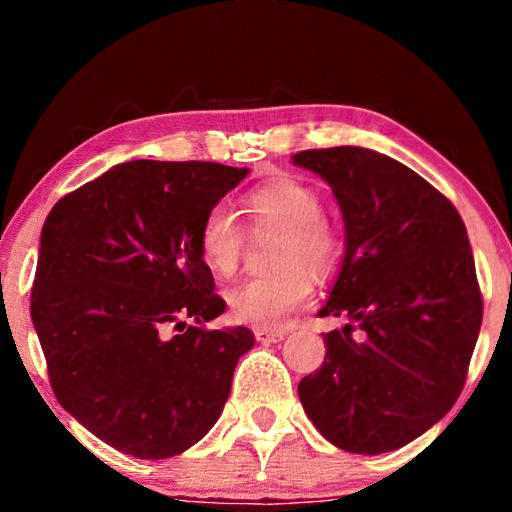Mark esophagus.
<instances>
[{
	"mask_svg": "<svg viewBox=\"0 0 512 512\" xmlns=\"http://www.w3.org/2000/svg\"><path fill=\"white\" fill-rule=\"evenodd\" d=\"M255 339L259 343H277L284 339V332L282 329H264V327H257L255 329Z\"/></svg>",
	"mask_w": 512,
	"mask_h": 512,
	"instance_id": "esophagus-1",
	"label": "esophagus"
}]
</instances>
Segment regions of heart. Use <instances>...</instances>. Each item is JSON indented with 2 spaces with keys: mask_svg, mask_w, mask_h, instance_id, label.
Returning a JSON list of instances; mask_svg holds the SVG:
<instances>
[{
  "mask_svg": "<svg viewBox=\"0 0 512 512\" xmlns=\"http://www.w3.org/2000/svg\"><path fill=\"white\" fill-rule=\"evenodd\" d=\"M255 230H280L273 266L277 271L253 277L228 293L230 318L237 323L275 329L287 325L293 311L307 305L314 282L306 271H332L343 250L339 225L323 214V198L298 178H275L244 198ZM198 255L214 277H235L244 253V228L223 205L207 210L198 225Z\"/></svg>",
  "mask_w": 512,
  "mask_h": 512,
  "instance_id": "heart-1",
  "label": "heart"
}]
</instances>
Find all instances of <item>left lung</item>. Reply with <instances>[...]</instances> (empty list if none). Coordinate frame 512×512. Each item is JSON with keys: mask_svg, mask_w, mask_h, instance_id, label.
Instances as JSON below:
<instances>
[{"mask_svg": "<svg viewBox=\"0 0 512 512\" xmlns=\"http://www.w3.org/2000/svg\"><path fill=\"white\" fill-rule=\"evenodd\" d=\"M293 164L318 173L339 201L345 255L318 316L350 320L323 334L325 361L298 384L300 402L345 452H393L443 418L465 386L483 318L465 223L384 153L309 149Z\"/></svg>", "mask_w": 512, "mask_h": 512, "instance_id": "8db88e82", "label": "left lung"}]
</instances>
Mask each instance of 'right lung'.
<instances>
[{
	"instance_id": "add662e5",
	"label": "right lung",
	"mask_w": 512,
	"mask_h": 512,
	"mask_svg": "<svg viewBox=\"0 0 512 512\" xmlns=\"http://www.w3.org/2000/svg\"><path fill=\"white\" fill-rule=\"evenodd\" d=\"M219 162L135 160L51 207L31 318L56 400L103 443L169 458L214 427L255 336L210 329L225 300L198 255L207 210L246 178Z\"/></svg>"
}]
</instances>
